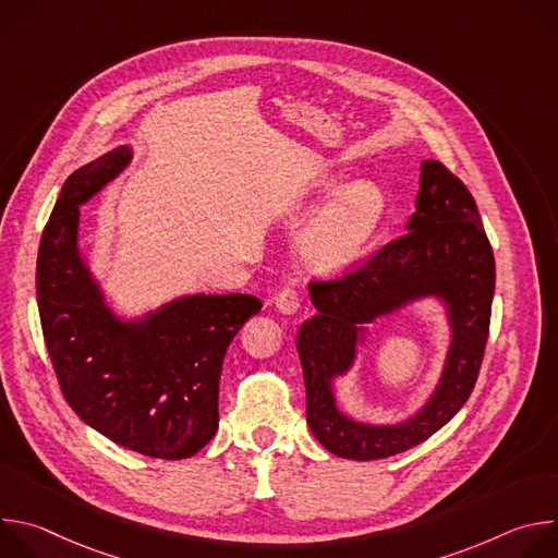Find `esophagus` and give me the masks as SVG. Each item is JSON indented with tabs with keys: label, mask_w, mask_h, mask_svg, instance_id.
<instances>
[{
	"label": "esophagus",
	"mask_w": 558,
	"mask_h": 558,
	"mask_svg": "<svg viewBox=\"0 0 558 558\" xmlns=\"http://www.w3.org/2000/svg\"><path fill=\"white\" fill-rule=\"evenodd\" d=\"M274 302H276V308H278L280 313L291 315V313H295L298 306H300V293H298L293 287H284V289L276 295Z\"/></svg>",
	"instance_id": "1"
}]
</instances>
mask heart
Masks as SVG:
<instances>
[{
    "instance_id": "obj_1",
    "label": "heart",
    "mask_w": 558,
    "mask_h": 558,
    "mask_svg": "<svg viewBox=\"0 0 558 558\" xmlns=\"http://www.w3.org/2000/svg\"><path fill=\"white\" fill-rule=\"evenodd\" d=\"M384 209L386 198L377 183H349L304 229L300 241L302 258L317 271L344 269L371 241Z\"/></svg>"
}]
</instances>
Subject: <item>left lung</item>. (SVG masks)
<instances>
[{
  "label": "left lung",
  "mask_w": 558,
  "mask_h": 558,
  "mask_svg": "<svg viewBox=\"0 0 558 558\" xmlns=\"http://www.w3.org/2000/svg\"><path fill=\"white\" fill-rule=\"evenodd\" d=\"M317 313L298 331L306 386V422L329 452L371 461L404 452L468 402L480 375L495 295V256L468 187L439 161H422L420 194L407 233L342 278L311 282ZM422 296L442 300L451 347L427 404L397 425H366L342 414L332 381L345 374L365 339V325Z\"/></svg>",
  "instance_id": "left-lung-1"
}]
</instances>
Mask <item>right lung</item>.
<instances>
[{"instance_id":"obj_1","label":"right lung","mask_w":558,"mask_h":558,"mask_svg":"<svg viewBox=\"0 0 558 558\" xmlns=\"http://www.w3.org/2000/svg\"><path fill=\"white\" fill-rule=\"evenodd\" d=\"M132 147L99 156L63 183L37 256L41 331L70 409L114 444L185 459L218 430L227 347L263 302L250 293H194L134 320L119 317L78 252V207L114 181Z\"/></svg>"}]
</instances>
